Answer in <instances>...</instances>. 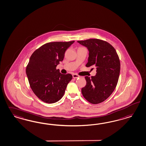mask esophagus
Segmentation results:
<instances>
[{
    "instance_id": "esophagus-1",
    "label": "esophagus",
    "mask_w": 146,
    "mask_h": 146,
    "mask_svg": "<svg viewBox=\"0 0 146 146\" xmlns=\"http://www.w3.org/2000/svg\"><path fill=\"white\" fill-rule=\"evenodd\" d=\"M73 78H74V79H76V78H79L80 77V76H78V75H77V74H73Z\"/></svg>"
}]
</instances>
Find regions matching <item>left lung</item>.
Masks as SVG:
<instances>
[{"label": "left lung", "instance_id": "1", "mask_svg": "<svg viewBox=\"0 0 146 146\" xmlns=\"http://www.w3.org/2000/svg\"><path fill=\"white\" fill-rule=\"evenodd\" d=\"M88 49L87 67L95 66L96 74L86 76V85L81 89L87 100L98 104L106 100L115 90L120 72V62L115 48L108 42L98 39L78 41Z\"/></svg>", "mask_w": 146, "mask_h": 146}]
</instances>
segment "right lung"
Wrapping results in <instances>:
<instances>
[{"instance_id":"obj_1","label":"right lung","mask_w":146,"mask_h":146,"mask_svg":"<svg viewBox=\"0 0 146 146\" xmlns=\"http://www.w3.org/2000/svg\"><path fill=\"white\" fill-rule=\"evenodd\" d=\"M74 42L47 43L31 56L26 69V75L32 90L42 101L55 103L64 96L72 76L61 74L56 67L63 60L66 50Z\"/></svg>"}]
</instances>
